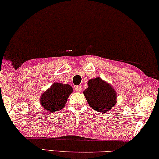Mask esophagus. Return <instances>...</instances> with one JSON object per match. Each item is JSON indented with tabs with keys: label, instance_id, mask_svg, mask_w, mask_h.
Instances as JSON below:
<instances>
[{
	"label": "esophagus",
	"instance_id": "esophagus-1",
	"mask_svg": "<svg viewBox=\"0 0 159 159\" xmlns=\"http://www.w3.org/2000/svg\"><path fill=\"white\" fill-rule=\"evenodd\" d=\"M75 90L76 92H81L82 88L80 85H76V86H75Z\"/></svg>",
	"mask_w": 159,
	"mask_h": 159
}]
</instances>
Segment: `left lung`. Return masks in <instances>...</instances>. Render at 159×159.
<instances>
[{"label": "left lung", "instance_id": "left-lung-1", "mask_svg": "<svg viewBox=\"0 0 159 159\" xmlns=\"http://www.w3.org/2000/svg\"><path fill=\"white\" fill-rule=\"evenodd\" d=\"M88 85L84 94L90 106L100 113L110 111L117 102V93L111 85L100 77L89 80Z\"/></svg>", "mask_w": 159, "mask_h": 159}]
</instances>
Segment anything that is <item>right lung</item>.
<instances>
[{
  "instance_id": "add662e5",
  "label": "right lung",
  "mask_w": 159,
  "mask_h": 159,
  "mask_svg": "<svg viewBox=\"0 0 159 159\" xmlns=\"http://www.w3.org/2000/svg\"><path fill=\"white\" fill-rule=\"evenodd\" d=\"M73 89L69 84L54 83L40 98V104L49 112H55L64 108Z\"/></svg>"
}]
</instances>
